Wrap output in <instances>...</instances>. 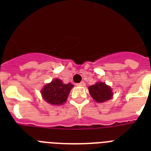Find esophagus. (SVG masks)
Masks as SVG:
<instances>
[{"mask_svg":"<svg viewBox=\"0 0 151 151\" xmlns=\"http://www.w3.org/2000/svg\"><path fill=\"white\" fill-rule=\"evenodd\" d=\"M77 86H81V87H84L85 86V83L84 81H81L79 84H77Z\"/></svg>","mask_w":151,"mask_h":151,"instance_id":"34e87169","label":"esophagus"}]
</instances>
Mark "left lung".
<instances>
[{"mask_svg": "<svg viewBox=\"0 0 151 151\" xmlns=\"http://www.w3.org/2000/svg\"><path fill=\"white\" fill-rule=\"evenodd\" d=\"M88 90L93 99L99 103L110 100L113 95L111 88L103 82H97L94 85L88 87Z\"/></svg>", "mask_w": 151, "mask_h": 151, "instance_id": "1", "label": "left lung"}]
</instances>
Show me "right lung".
I'll list each match as a JSON object with an SVG mask.
<instances>
[{
    "label": "right lung",
    "mask_w": 151,
    "mask_h": 151,
    "mask_svg": "<svg viewBox=\"0 0 151 151\" xmlns=\"http://www.w3.org/2000/svg\"><path fill=\"white\" fill-rule=\"evenodd\" d=\"M73 87L70 83L63 84L61 80L56 78L43 87L41 91L42 96L48 103L61 105L66 102Z\"/></svg>",
    "instance_id": "add662e5"
}]
</instances>
